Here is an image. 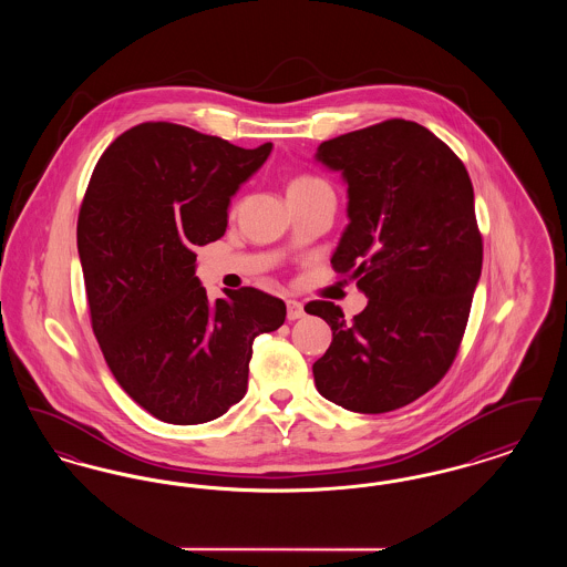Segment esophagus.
Segmentation results:
<instances>
[{
    "instance_id": "34e87169",
    "label": "esophagus",
    "mask_w": 567,
    "mask_h": 567,
    "mask_svg": "<svg viewBox=\"0 0 567 567\" xmlns=\"http://www.w3.org/2000/svg\"><path fill=\"white\" fill-rule=\"evenodd\" d=\"M306 312H303V303L297 301V299H287V319L289 321H297L301 319Z\"/></svg>"
}]
</instances>
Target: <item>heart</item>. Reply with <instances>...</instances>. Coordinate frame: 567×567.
Listing matches in <instances>:
<instances>
[{"instance_id": "heart-1", "label": "heart", "mask_w": 567, "mask_h": 567, "mask_svg": "<svg viewBox=\"0 0 567 567\" xmlns=\"http://www.w3.org/2000/svg\"><path fill=\"white\" fill-rule=\"evenodd\" d=\"M321 189H331V187H329V183L324 178L315 176V174H296L287 183V193L289 195H303V193Z\"/></svg>"}]
</instances>
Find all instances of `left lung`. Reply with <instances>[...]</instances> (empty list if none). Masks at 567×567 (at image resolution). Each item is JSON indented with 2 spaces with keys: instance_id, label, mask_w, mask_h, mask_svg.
Segmentation results:
<instances>
[{
  "instance_id": "left-lung-1",
  "label": "left lung",
  "mask_w": 567,
  "mask_h": 567,
  "mask_svg": "<svg viewBox=\"0 0 567 567\" xmlns=\"http://www.w3.org/2000/svg\"><path fill=\"white\" fill-rule=\"evenodd\" d=\"M317 159L349 183L351 223L331 266L368 306L347 321L333 301L306 303L333 331L315 382L352 412H391L432 391L457 357L483 268L474 187L437 135L404 118L327 140Z\"/></svg>"
}]
</instances>
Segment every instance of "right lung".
<instances>
[{
	"label": "right lung",
	"instance_id": "obj_1",
	"mask_svg": "<svg viewBox=\"0 0 567 567\" xmlns=\"http://www.w3.org/2000/svg\"><path fill=\"white\" fill-rule=\"evenodd\" d=\"M176 123L118 135L91 174L79 255L91 327L121 389L172 425L218 419L248 384L252 340L285 323L255 287L210 301L195 248L227 227L231 195L270 155Z\"/></svg>",
	"mask_w": 567,
	"mask_h": 567
}]
</instances>
